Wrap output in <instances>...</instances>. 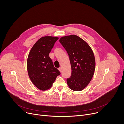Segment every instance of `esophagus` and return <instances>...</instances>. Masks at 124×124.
<instances>
[{"label": "esophagus", "instance_id": "obj_1", "mask_svg": "<svg viewBox=\"0 0 124 124\" xmlns=\"http://www.w3.org/2000/svg\"><path fill=\"white\" fill-rule=\"evenodd\" d=\"M58 70H59L60 72H62V68H58Z\"/></svg>", "mask_w": 124, "mask_h": 124}]
</instances>
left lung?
<instances>
[{"mask_svg":"<svg viewBox=\"0 0 124 124\" xmlns=\"http://www.w3.org/2000/svg\"><path fill=\"white\" fill-rule=\"evenodd\" d=\"M59 42L66 50L72 69L71 76L67 79L70 89L80 91L89 83L95 70V58L92 49L77 35L61 37Z\"/></svg>","mask_w":124,"mask_h":124,"instance_id":"8db88e82","label":"left lung"}]
</instances>
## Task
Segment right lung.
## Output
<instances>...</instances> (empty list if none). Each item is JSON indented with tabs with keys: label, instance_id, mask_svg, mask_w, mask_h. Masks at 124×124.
I'll list each match as a JSON object with an SVG mask.
<instances>
[{
	"label": "right lung",
	"instance_id": "obj_1",
	"mask_svg": "<svg viewBox=\"0 0 124 124\" xmlns=\"http://www.w3.org/2000/svg\"><path fill=\"white\" fill-rule=\"evenodd\" d=\"M58 37L45 36L39 39L31 48L28 56L27 69L29 77L39 89L45 91L52 86L60 75L54 67L49 54Z\"/></svg>",
	"mask_w": 124,
	"mask_h": 124
}]
</instances>
